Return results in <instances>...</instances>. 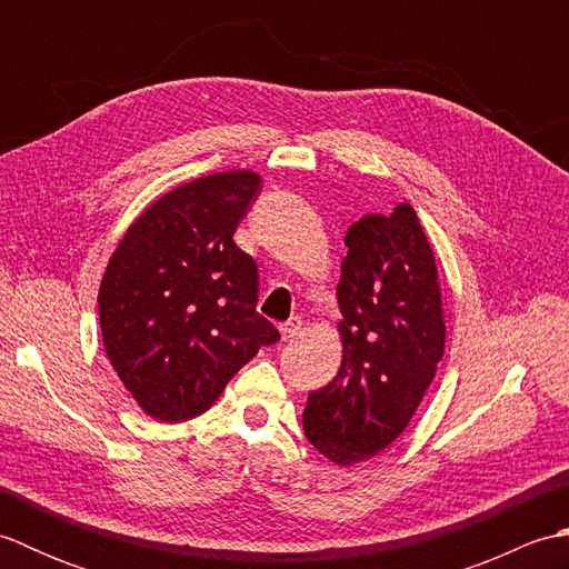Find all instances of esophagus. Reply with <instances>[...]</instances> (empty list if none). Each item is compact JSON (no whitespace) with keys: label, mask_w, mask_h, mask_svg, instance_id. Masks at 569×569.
I'll use <instances>...</instances> for the list:
<instances>
[{"label":"esophagus","mask_w":569,"mask_h":569,"mask_svg":"<svg viewBox=\"0 0 569 569\" xmlns=\"http://www.w3.org/2000/svg\"><path fill=\"white\" fill-rule=\"evenodd\" d=\"M300 325H303V320H300V318L286 320V322L281 325V337H283V340H291V337H296L298 330H300Z\"/></svg>","instance_id":"esophagus-1"}]
</instances>
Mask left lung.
Instances as JSON below:
<instances>
[{
  "label": "left lung",
  "instance_id": "obj_1",
  "mask_svg": "<svg viewBox=\"0 0 569 569\" xmlns=\"http://www.w3.org/2000/svg\"><path fill=\"white\" fill-rule=\"evenodd\" d=\"M345 247L342 367L308 396L303 428L320 455L349 467L406 430L442 359L445 322L438 266L410 204L365 214Z\"/></svg>",
  "mask_w": 569,
  "mask_h": 569
}]
</instances>
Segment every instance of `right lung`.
Returning a JSON list of instances; mask_svg holds the SVG:
<instances>
[{
    "label": "right lung",
    "instance_id": "add662e5",
    "mask_svg": "<svg viewBox=\"0 0 569 569\" xmlns=\"http://www.w3.org/2000/svg\"><path fill=\"white\" fill-rule=\"evenodd\" d=\"M259 186L257 173L229 171L166 192L107 263L104 352L156 420L204 413L261 347L281 340L257 312V261L232 239Z\"/></svg>",
    "mask_w": 569,
    "mask_h": 569
}]
</instances>
